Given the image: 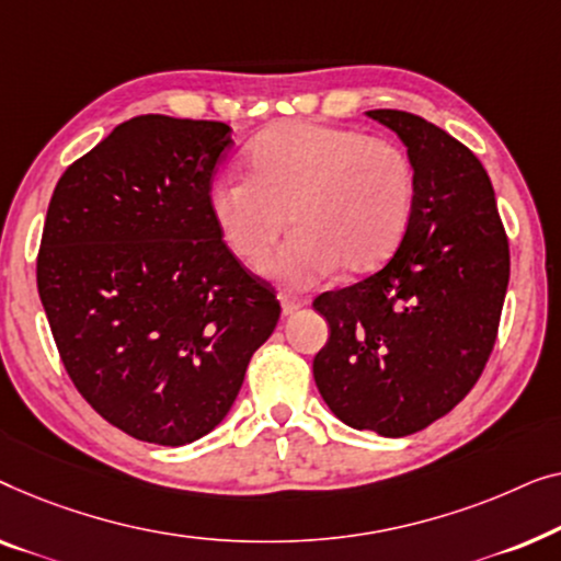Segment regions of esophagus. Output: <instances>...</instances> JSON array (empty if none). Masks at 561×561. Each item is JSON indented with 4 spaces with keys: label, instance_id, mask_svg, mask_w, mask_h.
I'll return each instance as SVG.
<instances>
[{
    "label": "esophagus",
    "instance_id": "obj_1",
    "mask_svg": "<svg viewBox=\"0 0 561 561\" xmlns=\"http://www.w3.org/2000/svg\"><path fill=\"white\" fill-rule=\"evenodd\" d=\"M305 305H307V299H302V297H289V295L282 297V312L284 314H295L297 310H302Z\"/></svg>",
    "mask_w": 561,
    "mask_h": 561
}]
</instances>
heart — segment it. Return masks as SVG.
I'll return each instance as SVG.
<instances>
[{"mask_svg":"<svg viewBox=\"0 0 561 561\" xmlns=\"http://www.w3.org/2000/svg\"><path fill=\"white\" fill-rule=\"evenodd\" d=\"M247 175H220L208 208L220 239L251 270L270 259L287 226L295 228L266 274L305 289L337 266L366 274L404 239L414 210V168L399 145L348 126L310 119L274 124L259 134Z\"/></svg>","mask_w":561,"mask_h":561,"instance_id":"heart-1","label":"heart"}]
</instances>
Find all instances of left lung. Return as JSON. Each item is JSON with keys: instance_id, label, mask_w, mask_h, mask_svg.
Listing matches in <instances>:
<instances>
[{"instance_id": "obj_1", "label": "left lung", "mask_w": 561, "mask_h": 561, "mask_svg": "<svg viewBox=\"0 0 561 561\" xmlns=\"http://www.w3.org/2000/svg\"><path fill=\"white\" fill-rule=\"evenodd\" d=\"M368 116L407 145L414 210L381 270L312 302L330 325L312 374L348 427L407 437L453 412L483 374L508 289V236L491 178L462 141L397 108Z\"/></svg>"}]
</instances>
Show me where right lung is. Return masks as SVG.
Wrapping results in <instances>:
<instances>
[{
    "instance_id": "obj_1",
    "label": "right lung",
    "mask_w": 561,
    "mask_h": 561,
    "mask_svg": "<svg viewBox=\"0 0 561 561\" xmlns=\"http://www.w3.org/2000/svg\"><path fill=\"white\" fill-rule=\"evenodd\" d=\"M231 126L134 116L55 185L37 251L53 341L78 393L154 445L201 439L277 328L274 287L220 239L208 208Z\"/></svg>"
}]
</instances>
